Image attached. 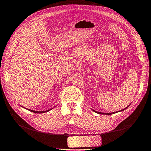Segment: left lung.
I'll return each mask as SVG.
<instances>
[{
	"label": "left lung",
	"instance_id": "obj_1",
	"mask_svg": "<svg viewBox=\"0 0 151 151\" xmlns=\"http://www.w3.org/2000/svg\"><path fill=\"white\" fill-rule=\"evenodd\" d=\"M130 105H129V106L127 107V108H124V109H123V110H121V111H119V112H121V111H123V110H125V109H127L128 108L129 106ZM94 112H96V113H98V114H106V115H110V114H114V112H110V113H103V112H97V111H95V110H93ZM115 112V113H116Z\"/></svg>",
	"mask_w": 151,
	"mask_h": 151
}]
</instances>
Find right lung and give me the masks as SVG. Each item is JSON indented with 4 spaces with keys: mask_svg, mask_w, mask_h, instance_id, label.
I'll use <instances>...</instances> for the list:
<instances>
[{
    "mask_svg": "<svg viewBox=\"0 0 151 151\" xmlns=\"http://www.w3.org/2000/svg\"><path fill=\"white\" fill-rule=\"evenodd\" d=\"M53 109V108H52ZM52 109H50V110H45V111H35V110H30V109H27L28 110L30 111V112H34V113H37V114H41V113H44V112H49L50 110H51Z\"/></svg>",
    "mask_w": 151,
    "mask_h": 151,
    "instance_id": "obj_1",
    "label": "right lung"
}]
</instances>
